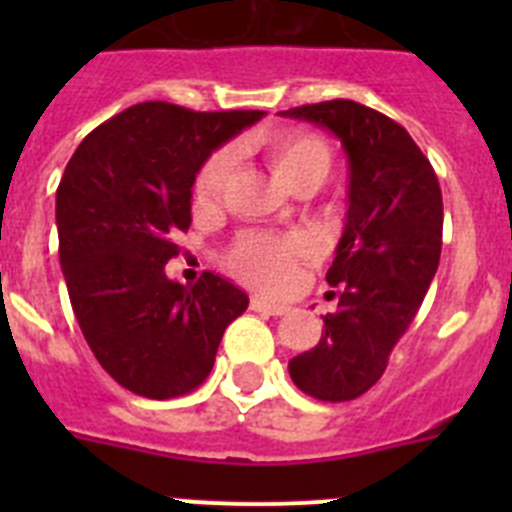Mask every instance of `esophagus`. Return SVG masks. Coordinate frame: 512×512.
Wrapping results in <instances>:
<instances>
[{"mask_svg":"<svg viewBox=\"0 0 512 512\" xmlns=\"http://www.w3.org/2000/svg\"><path fill=\"white\" fill-rule=\"evenodd\" d=\"M251 310L256 312H266V315H284L289 310L287 305H279V302H271L266 297H253L251 300Z\"/></svg>","mask_w":512,"mask_h":512,"instance_id":"1","label":"esophagus"}]
</instances>
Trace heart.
I'll use <instances>...</instances> for the list:
<instances>
[{
	"instance_id": "b5f03b06",
	"label": "heart",
	"mask_w": 512,
	"mask_h": 512,
	"mask_svg": "<svg viewBox=\"0 0 512 512\" xmlns=\"http://www.w3.org/2000/svg\"><path fill=\"white\" fill-rule=\"evenodd\" d=\"M269 151L279 176L289 187L318 179L320 184L328 179L333 169V151L320 135L302 133V130H284V133L271 135ZM235 151L233 148H220L207 158L197 176V200L212 202L217 200L223 189L228 187L233 176ZM305 238H277V235L246 233L233 243L228 253V266L246 282L256 284L261 289H284L292 284L297 274V261L307 256Z\"/></svg>"
}]
</instances>
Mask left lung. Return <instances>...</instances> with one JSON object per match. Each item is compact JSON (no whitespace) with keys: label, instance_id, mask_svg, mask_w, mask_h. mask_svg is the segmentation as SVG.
<instances>
[{"label":"left lung","instance_id":"obj_1","mask_svg":"<svg viewBox=\"0 0 512 512\" xmlns=\"http://www.w3.org/2000/svg\"><path fill=\"white\" fill-rule=\"evenodd\" d=\"M341 140L348 158L346 228L325 279L341 289L318 346L289 361L305 395L346 402L387 369L441 259L443 200L436 171L402 125L351 99L279 112Z\"/></svg>","mask_w":512,"mask_h":512}]
</instances>
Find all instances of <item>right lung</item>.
Masks as SVG:
<instances>
[{
	"mask_svg": "<svg viewBox=\"0 0 512 512\" xmlns=\"http://www.w3.org/2000/svg\"><path fill=\"white\" fill-rule=\"evenodd\" d=\"M266 112L133 104L81 140L56 192L58 256L71 307L102 369L148 400L200 387L248 295L205 271L166 277L192 225V187L210 153Z\"/></svg>",
	"mask_w": 512,
	"mask_h": 512,
	"instance_id": "right-lung-1",
	"label": "right lung"
}]
</instances>
